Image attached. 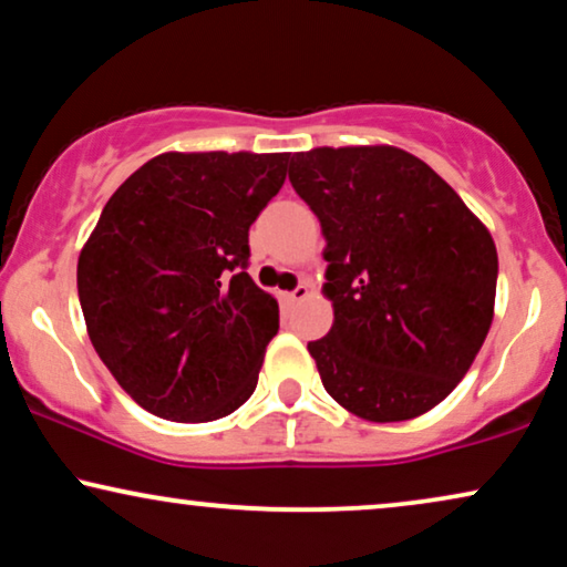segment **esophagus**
<instances>
[{
	"mask_svg": "<svg viewBox=\"0 0 567 567\" xmlns=\"http://www.w3.org/2000/svg\"><path fill=\"white\" fill-rule=\"evenodd\" d=\"M308 296H311V285L298 282L290 292H279V300H282V306H296V303H300V300H306Z\"/></svg>",
	"mask_w": 567,
	"mask_h": 567,
	"instance_id": "obj_1",
	"label": "esophagus"
}]
</instances>
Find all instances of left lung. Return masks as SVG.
I'll return each instance as SVG.
<instances>
[{
    "label": "left lung",
    "instance_id": "left-lung-1",
    "mask_svg": "<svg viewBox=\"0 0 567 567\" xmlns=\"http://www.w3.org/2000/svg\"><path fill=\"white\" fill-rule=\"evenodd\" d=\"M290 184L327 238L334 327L308 342L323 389L371 422L433 410L493 323L497 251L487 228L399 147L296 153Z\"/></svg>",
    "mask_w": 567,
    "mask_h": 567
}]
</instances>
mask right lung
<instances>
[{
    "label": "right lung",
    "mask_w": 567,
    "mask_h": 567,
    "mask_svg": "<svg viewBox=\"0 0 567 567\" xmlns=\"http://www.w3.org/2000/svg\"><path fill=\"white\" fill-rule=\"evenodd\" d=\"M288 153H165L103 207L78 261L90 342L118 386L173 422H209L254 394L277 300L248 277V228Z\"/></svg>",
    "instance_id": "right-lung-1"
}]
</instances>
